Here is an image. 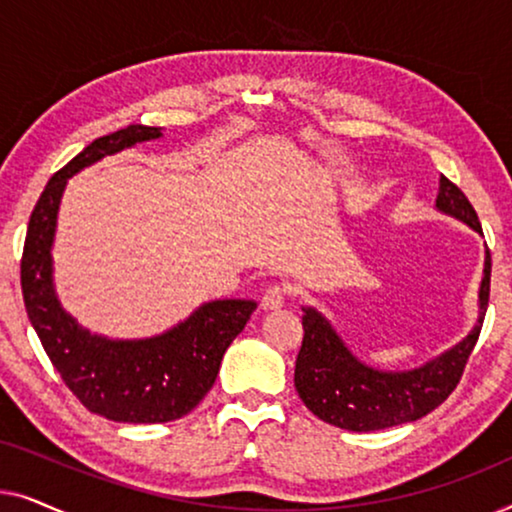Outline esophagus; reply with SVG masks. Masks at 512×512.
Masks as SVG:
<instances>
[{
	"mask_svg": "<svg viewBox=\"0 0 512 512\" xmlns=\"http://www.w3.org/2000/svg\"><path fill=\"white\" fill-rule=\"evenodd\" d=\"M284 300H286L284 286L272 284V286H268V289H265L263 298H261V305H263V310H279V307L284 305Z\"/></svg>",
	"mask_w": 512,
	"mask_h": 512,
	"instance_id": "esophagus-1",
	"label": "esophagus"
}]
</instances>
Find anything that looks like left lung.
I'll list each match as a JSON object with an SVG mask.
<instances>
[{
	"label": "left lung",
	"instance_id": "obj_1",
	"mask_svg": "<svg viewBox=\"0 0 512 512\" xmlns=\"http://www.w3.org/2000/svg\"><path fill=\"white\" fill-rule=\"evenodd\" d=\"M436 207L443 214L464 221L475 233H482L473 205L447 177H440ZM482 272L485 277L478 296L480 317L473 331L459 345L424 363L422 368L403 370V373H384L361 363L314 307H303L305 335L293 375L298 396L319 419L338 429L359 433L389 429L429 415L457 389L468 356L478 342L489 303V277H492L489 249Z\"/></svg>",
	"mask_w": 512,
	"mask_h": 512
}]
</instances>
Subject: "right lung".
<instances>
[{
    "mask_svg": "<svg viewBox=\"0 0 512 512\" xmlns=\"http://www.w3.org/2000/svg\"><path fill=\"white\" fill-rule=\"evenodd\" d=\"M160 135V128L128 125L95 139L55 172L32 209L20 261L25 310L48 359L69 391L111 422L163 424L188 415L212 389L223 354L256 310L254 300H212L156 338L109 340L81 328L60 307L51 247L67 179L104 156Z\"/></svg>",
    "mask_w": 512,
    "mask_h": 512,
    "instance_id": "1",
    "label": "right lung"
}]
</instances>
